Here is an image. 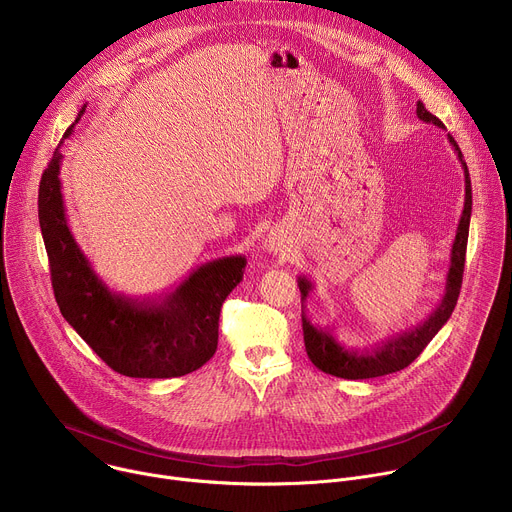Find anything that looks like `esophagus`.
Segmentation results:
<instances>
[{"label": "esophagus", "instance_id": "esophagus-1", "mask_svg": "<svg viewBox=\"0 0 512 512\" xmlns=\"http://www.w3.org/2000/svg\"><path fill=\"white\" fill-rule=\"evenodd\" d=\"M265 247H267L269 251H277V249H279V241H277L275 237H269V239L265 241Z\"/></svg>", "mask_w": 512, "mask_h": 512}]
</instances>
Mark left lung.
<instances>
[{
	"label": "left lung",
	"instance_id": "left-lung-1",
	"mask_svg": "<svg viewBox=\"0 0 512 512\" xmlns=\"http://www.w3.org/2000/svg\"><path fill=\"white\" fill-rule=\"evenodd\" d=\"M417 117L425 123H433L437 127L446 129V125L435 115H431L421 101H417ZM448 139H450L452 148L458 154V160L464 168L466 196H464V210H462L460 223H458L456 239L452 245L450 271L446 277V294H444L440 306L431 312V316L423 324H419L411 330H405L371 350H352V348H346L342 342H338L330 330H324L310 322V318L304 312V300L312 291V281L306 277H298V287L302 291V328H304L306 352L320 371L340 377V379H350V381L375 379V377L397 373V371L409 367V364L423 352V348L431 342V338L440 332L442 326L450 320V316L456 308L458 296H460L462 275H464L470 214H472V186H470L468 166L464 162V156L458 148L456 139L450 133H448Z\"/></svg>",
	"mask_w": 512,
	"mask_h": 512
}]
</instances>
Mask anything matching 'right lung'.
Instances as JSON below:
<instances>
[{"mask_svg":"<svg viewBox=\"0 0 512 512\" xmlns=\"http://www.w3.org/2000/svg\"><path fill=\"white\" fill-rule=\"evenodd\" d=\"M83 113L85 107L64 131V139L72 135ZM60 160L56 148L40 180L38 218L54 298L64 320L119 375L172 379L200 369L216 352L218 316L243 279L245 255L208 261L158 298L115 294L68 229L58 178Z\"/></svg>","mask_w":512,"mask_h":512,"instance_id":"right-lung-1","label":"right lung"}]
</instances>
